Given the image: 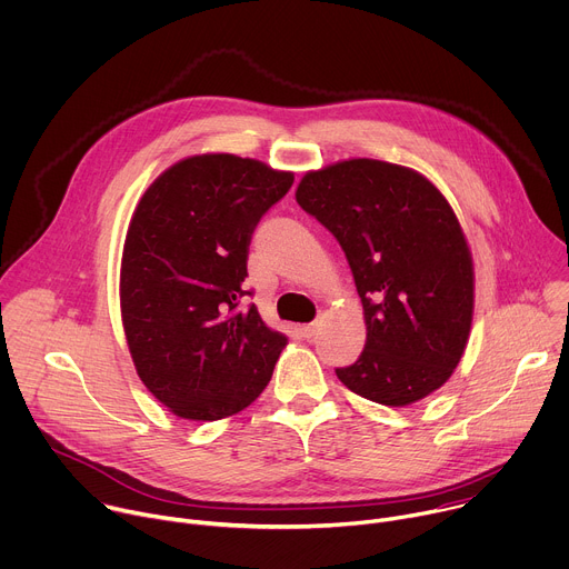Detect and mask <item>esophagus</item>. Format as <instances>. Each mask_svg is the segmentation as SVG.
Returning a JSON list of instances; mask_svg holds the SVG:
<instances>
[{
  "mask_svg": "<svg viewBox=\"0 0 569 569\" xmlns=\"http://www.w3.org/2000/svg\"><path fill=\"white\" fill-rule=\"evenodd\" d=\"M318 322H309V325H300L298 327V331H300V336H305V338H311V336H316V331H318Z\"/></svg>",
  "mask_w": 569,
  "mask_h": 569,
  "instance_id": "34e87169",
  "label": "esophagus"
}]
</instances>
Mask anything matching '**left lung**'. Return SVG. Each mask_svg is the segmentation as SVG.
Returning a JSON list of instances; mask_svg holds the SVG:
<instances>
[{
    "mask_svg": "<svg viewBox=\"0 0 569 569\" xmlns=\"http://www.w3.org/2000/svg\"><path fill=\"white\" fill-rule=\"evenodd\" d=\"M296 201L338 240L363 302L366 350L336 377L403 408L458 368L473 322V258L446 197L412 168L348 159L307 172Z\"/></svg>",
    "mask_w": 569,
    "mask_h": 569,
    "instance_id": "obj_1",
    "label": "left lung"
}]
</instances>
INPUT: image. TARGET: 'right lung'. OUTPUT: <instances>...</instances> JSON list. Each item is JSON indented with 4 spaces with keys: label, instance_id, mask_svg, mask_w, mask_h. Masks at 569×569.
<instances>
[{
    "label": "right lung",
    "instance_id": "1",
    "mask_svg": "<svg viewBox=\"0 0 569 569\" xmlns=\"http://www.w3.org/2000/svg\"><path fill=\"white\" fill-rule=\"evenodd\" d=\"M293 172L236 154H194L139 199L121 260V318L139 379L177 417L217 421L271 381L287 336L238 311L260 217Z\"/></svg>",
    "mask_w": 569,
    "mask_h": 569
}]
</instances>
